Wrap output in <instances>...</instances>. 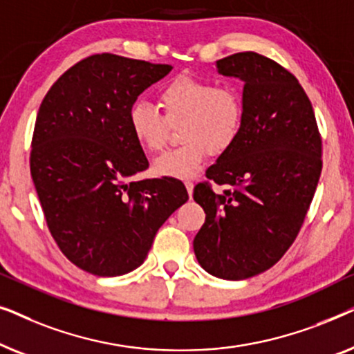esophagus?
Here are the masks:
<instances>
[{
    "instance_id": "esophagus-1",
    "label": "esophagus",
    "mask_w": 354,
    "mask_h": 354,
    "mask_svg": "<svg viewBox=\"0 0 354 354\" xmlns=\"http://www.w3.org/2000/svg\"><path fill=\"white\" fill-rule=\"evenodd\" d=\"M185 187H187V192H188V195H190V198H192V195H193V182H190V180H185Z\"/></svg>"
}]
</instances>
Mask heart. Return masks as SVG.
Returning a JSON list of instances; mask_svg holds the SVG:
<instances>
[{
  "instance_id": "obj_1",
  "label": "heart",
  "mask_w": 354,
  "mask_h": 354,
  "mask_svg": "<svg viewBox=\"0 0 354 354\" xmlns=\"http://www.w3.org/2000/svg\"><path fill=\"white\" fill-rule=\"evenodd\" d=\"M162 115L145 100H137L127 114L129 130L145 151L162 149L169 127L178 123L180 147L154 161L153 171L161 177L187 178L195 176L212 156L229 151L243 125V100L230 85L180 75L164 86L158 96Z\"/></svg>"
}]
</instances>
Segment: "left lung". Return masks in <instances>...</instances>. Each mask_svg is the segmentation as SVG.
<instances>
[{
    "label": "left lung",
    "mask_w": 354,
    "mask_h": 354,
    "mask_svg": "<svg viewBox=\"0 0 354 354\" xmlns=\"http://www.w3.org/2000/svg\"><path fill=\"white\" fill-rule=\"evenodd\" d=\"M243 82V125L206 177L229 185L216 195L198 183L193 198L206 221L193 240L198 263L224 280H243L277 263L297 239L322 171L313 104L297 77L246 51L216 62Z\"/></svg>",
    "instance_id": "obj_1"
}]
</instances>
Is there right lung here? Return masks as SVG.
Here are the masks:
<instances>
[{"label": "right lung", "instance_id": "1", "mask_svg": "<svg viewBox=\"0 0 354 354\" xmlns=\"http://www.w3.org/2000/svg\"><path fill=\"white\" fill-rule=\"evenodd\" d=\"M172 67L103 53L55 82L38 109L30 172L48 229L71 263L98 277L132 272L188 200L176 178L130 182L148 159L127 114Z\"/></svg>", "mask_w": 354, "mask_h": 354}]
</instances>
